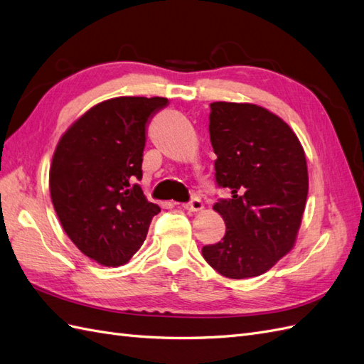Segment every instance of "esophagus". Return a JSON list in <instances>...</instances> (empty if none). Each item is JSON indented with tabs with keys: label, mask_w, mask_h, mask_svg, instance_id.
Returning <instances> with one entry per match:
<instances>
[{
	"label": "esophagus",
	"mask_w": 364,
	"mask_h": 364,
	"mask_svg": "<svg viewBox=\"0 0 364 364\" xmlns=\"http://www.w3.org/2000/svg\"><path fill=\"white\" fill-rule=\"evenodd\" d=\"M183 208L189 212H200L203 209V201L200 198H192L189 203L183 204Z\"/></svg>",
	"instance_id": "1"
}]
</instances>
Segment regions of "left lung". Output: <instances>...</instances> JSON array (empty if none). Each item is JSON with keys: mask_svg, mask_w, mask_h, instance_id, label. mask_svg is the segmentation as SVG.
Wrapping results in <instances>:
<instances>
[{"mask_svg": "<svg viewBox=\"0 0 364 364\" xmlns=\"http://www.w3.org/2000/svg\"><path fill=\"white\" fill-rule=\"evenodd\" d=\"M209 134L217 184L232 197L213 204L226 235L203 257L228 278L258 277L295 246L309 188L304 149L282 118L249 102H212Z\"/></svg>", "mask_w": 364, "mask_h": 364, "instance_id": "8db88e82", "label": "left lung"}]
</instances>
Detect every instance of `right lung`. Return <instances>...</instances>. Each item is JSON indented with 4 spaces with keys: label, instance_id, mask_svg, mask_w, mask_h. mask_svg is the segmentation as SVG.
<instances>
[{
    "label": "right lung",
    "instance_id": "add662e5",
    "mask_svg": "<svg viewBox=\"0 0 364 364\" xmlns=\"http://www.w3.org/2000/svg\"><path fill=\"white\" fill-rule=\"evenodd\" d=\"M161 97H117L90 107L53 152L50 198L61 226L98 264H126L144 243L160 206L135 183L143 178L146 124Z\"/></svg>",
    "mask_w": 364,
    "mask_h": 364
}]
</instances>
